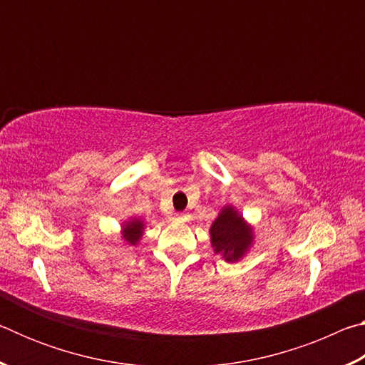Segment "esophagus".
I'll list each match as a JSON object with an SVG mask.
<instances>
[{
	"label": "esophagus",
	"mask_w": 365,
	"mask_h": 365,
	"mask_svg": "<svg viewBox=\"0 0 365 365\" xmlns=\"http://www.w3.org/2000/svg\"><path fill=\"white\" fill-rule=\"evenodd\" d=\"M175 219L180 220V222H187L190 219V214L188 212H177Z\"/></svg>",
	"instance_id": "esophagus-1"
}]
</instances>
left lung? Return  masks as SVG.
<instances>
[{
  "label": "left lung",
  "mask_w": 365,
  "mask_h": 365,
  "mask_svg": "<svg viewBox=\"0 0 365 365\" xmlns=\"http://www.w3.org/2000/svg\"><path fill=\"white\" fill-rule=\"evenodd\" d=\"M209 235L214 252L222 255L227 262H238L243 259L255 242L252 227L232 205L220 209L209 228Z\"/></svg>",
  "instance_id": "left-lung-1"
}]
</instances>
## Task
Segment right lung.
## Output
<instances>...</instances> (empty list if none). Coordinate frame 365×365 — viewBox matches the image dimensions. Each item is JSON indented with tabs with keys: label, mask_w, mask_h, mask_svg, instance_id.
I'll return each mask as SVG.
<instances>
[{
	"label": "right lung",
	"mask_w": 365,
	"mask_h": 365,
	"mask_svg": "<svg viewBox=\"0 0 365 365\" xmlns=\"http://www.w3.org/2000/svg\"><path fill=\"white\" fill-rule=\"evenodd\" d=\"M145 233V222L138 217H130L128 220L123 222L122 230H120V238L123 243L128 246H137L140 243L141 237Z\"/></svg>",
	"instance_id": "obj_1"
}]
</instances>
